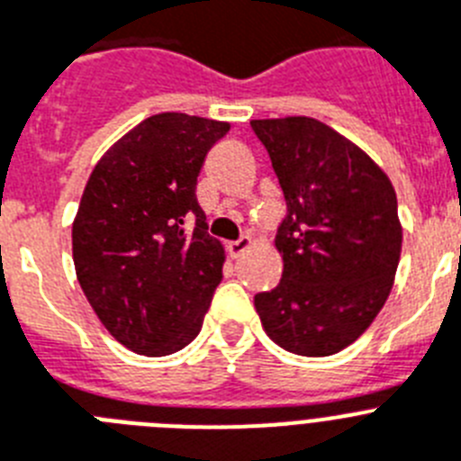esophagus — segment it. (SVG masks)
<instances>
[{
    "label": "esophagus",
    "instance_id": "34e87169",
    "mask_svg": "<svg viewBox=\"0 0 461 461\" xmlns=\"http://www.w3.org/2000/svg\"><path fill=\"white\" fill-rule=\"evenodd\" d=\"M250 249H253V239H250V237H241V239H237V241H231L230 246H227V250H230L231 258H241V255L246 253V250H250Z\"/></svg>",
    "mask_w": 461,
    "mask_h": 461
}]
</instances>
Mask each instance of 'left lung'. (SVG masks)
Returning a JSON list of instances; mask_svg holds the SVG:
<instances>
[{
	"mask_svg": "<svg viewBox=\"0 0 461 461\" xmlns=\"http://www.w3.org/2000/svg\"><path fill=\"white\" fill-rule=\"evenodd\" d=\"M284 189V276L255 295L269 339L332 356L368 330L392 293L403 227L396 192L361 147L312 117L253 119Z\"/></svg>",
	"mask_w": 461,
	"mask_h": 461,
	"instance_id": "8db88e82",
	"label": "left lung"
}]
</instances>
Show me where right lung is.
I'll use <instances>...</instances> for the list:
<instances>
[{
  "label": "right lung",
  "mask_w": 461,
  "mask_h": 461,
  "mask_svg": "<svg viewBox=\"0 0 461 461\" xmlns=\"http://www.w3.org/2000/svg\"><path fill=\"white\" fill-rule=\"evenodd\" d=\"M227 122L164 112L119 138L93 168L72 222L79 285L126 349L168 356L199 335L224 249L196 201L203 158Z\"/></svg>",
  "instance_id": "1"
}]
</instances>
